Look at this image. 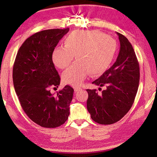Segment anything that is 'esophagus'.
Listing matches in <instances>:
<instances>
[{
	"mask_svg": "<svg viewBox=\"0 0 157 157\" xmlns=\"http://www.w3.org/2000/svg\"><path fill=\"white\" fill-rule=\"evenodd\" d=\"M74 90H75V92H78V91H80V90H81L82 89L80 88V87H78V86H75L74 87Z\"/></svg>",
	"mask_w": 157,
	"mask_h": 157,
	"instance_id": "obj_1",
	"label": "esophagus"
}]
</instances>
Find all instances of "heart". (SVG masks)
Wrapping results in <instances>:
<instances>
[{
    "label": "heart",
    "instance_id": "1",
    "mask_svg": "<svg viewBox=\"0 0 157 157\" xmlns=\"http://www.w3.org/2000/svg\"><path fill=\"white\" fill-rule=\"evenodd\" d=\"M64 46L56 47L52 58L57 67L65 69L77 61L62 74L66 84L77 86L90 73L101 74L111 65L117 52V43L110 36L96 30L76 31L63 40Z\"/></svg>",
    "mask_w": 157,
    "mask_h": 157
}]
</instances>
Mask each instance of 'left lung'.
<instances>
[{"instance_id": "8db88e82", "label": "left lung", "mask_w": 157, "mask_h": 157, "mask_svg": "<svg viewBox=\"0 0 157 157\" xmlns=\"http://www.w3.org/2000/svg\"><path fill=\"white\" fill-rule=\"evenodd\" d=\"M117 34L121 46L115 63L92 82L105 90L101 94L95 89L86 90L87 109L92 119L100 124L120 121L132 107L139 86L140 66L134 48L126 37Z\"/></svg>"}]
</instances>
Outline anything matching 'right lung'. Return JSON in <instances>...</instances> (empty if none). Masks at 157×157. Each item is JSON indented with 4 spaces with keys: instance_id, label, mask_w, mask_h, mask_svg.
<instances>
[{
    "instance_id": "right-lung-1",
    "label": "right lung",
    "mask_w": 157,
    "mask_h": 157,
    "mask_svg": "<svg viewBox=\"0 0 157 157\" xmlns=\"http://www.w3.org/2000/svg\"><path fill=\"white\" fill-rule=\"evenodd\" d=\"M69 28L35 33L19 49L13 67L14 89L26 115L44 128H56L65 122L74 90L69 85L56 94L60 77L52 58V52Z\"/></svg>"
}]
</instances>
